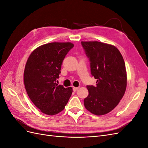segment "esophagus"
I'll return each instance as SVG.
<instances>
[{
  "label": "esophagus",
  "instance_id": "1",
  "mask_svg": "<svg viewBox=\"0 0 148 148\" xmlns=\"http://www.w3.org/2000/svg\"><path fill=\"white\" fill-rule=\"evenodd\" d=\"M78 89H79L78 87H73V91L75 92V91H77Z\"/></svg>",
  "mask_w": 148,
  "mask_h": 148
}]
</instances>
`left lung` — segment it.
Here are the masks:
<instances>
[{
    "label": "left lung",
    "mask_w": 148,
    "mask_h": 148,
    "mask_svg": "<svg viewBox=\"0 0 148 148\" xmlns=\"http://www.w3.org/2000/svg\"><path fill=\"white\" fill-rule=\"evenodd\" d=\"M90 61L92 76L96 86H87L89 95L84 99L85 108L102 115L117 106L125 92L127 83L126 68L119 49L111 44L98 41H82Z\"/></svg>",
    "instance_id": "obj_1"
}]
</instances>
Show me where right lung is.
I'll list each match as a JSON object with an SVG mask.
<instances>
[{"instance_id":"obj_1","label":"right lung","mask_w":148,"mask_h":148,"mask_svg":"<svg viewBox=\"0 0 148 148\" xmlns=\"http://www.w3.org/2000/svg\"><path fill=\"white\" fill-rule=\"evenodd\" d=\"M71 42H51L31 52L24 71V84L31 101L42 113L53 115L65 108L72 88L56 83L65 56L73 47Z\"/></svg>"}]
</instances>
